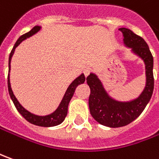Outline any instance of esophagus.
I'll return each mask as SVG.
<instances>
[{
    "label": "esophagus",
    "instance_id": "1",
    "mask_svg": "<svg viewBox=\"0 0 159 159\" xmlns=\"http://www.w3.org/2000/svg\"><path fill=\"white\" fill-rule=\"evenodd\" d=\"M90 69H89V68H85L84 69V74L85 77H87L89 75H90Z\"/></svg>",
    "mask_w": 159,
    "mask_h": 159
}]
</instances>
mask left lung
<instances>
[{
  "label": "left lung",
  "mask_w": 159,
  "mask_h": 159,
  "mask_svg": "<svg viewBox=\"0 0 159 159\" xmlns=\"http://www.w3.org/2000/svg\"><path fill=\"white\" fill-rule=\"evenodd\" d=\"M123 34L125 47L141 58L145 65L146 84L137 98L129 101H120L109 95L101 80L95 73L86 78L90 89L89 107L91 116L101 125L109 128H120L131 123L144 110L151 100L154 89L153 57L147 43L143 38L127 28H120Z\"/></svg>",
  "instance_id": "1"
}]
</instances>
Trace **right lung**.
Returning a JSON list of instances; mask_svg holds the SVG:
<instances>
[{
    "label": "right lung",
    "instance_id": "right-lung-1",
    "mask_svg": "<svg viewBox=\"0 0 159 159\" xmlns=\"http://www.w3.org/2000/svg\"><path fill=\"white\" fill-rule=\"evenodd\" d=\"M41 29V26H39V25H36L34 26L31 30L25 33L24 35H22L20 37L19 39H17V41L16 42L14 47L12 49V51L9 54V58H8V92H9V96L11 98L12 101L14 103L15 107L17 109V111L19 112V113L25 118L27 121H29L30 123L36 125V126H39V127H54V126H57L60 125L61 123H62L63 120H65V118L68 114V107H69V101L71 100L72 97L74 95L75 90L76 89V87L79 84H84L85 81V76L84 75L82 74L80 75L79 76H77L75 79L69 84L68 87V89L66 90L64 96H63L61 101L60 103V105L58 106L56 108V110L54 112H52L50 114H47V115H44V116H40V115H36L34 113H31L29 112L28 110H26L25 107H23L19 101L17 100V98L15 97L14 93L12 91L11 89V85H10V79H9V72H10V62H11V59L12 56L14 54L15 50L16 48L19 46L21 44V42H23L26 39L30 38L31 36H33L36 34L37 32H39Z\"/></svg>",
    "mask_w": 159,
    "mask_h": 159
}]
</instances>
